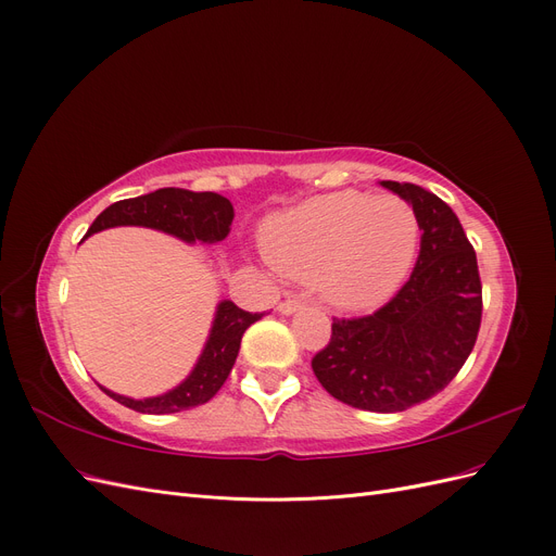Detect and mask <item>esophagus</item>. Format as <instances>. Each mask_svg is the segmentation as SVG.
I'll use <instances>...</instances> for the list:
<instances>
[{"label": "esophagus", "mask_w": 556, "mask_h": 556, "mask_svg": "<svg viewBox=\"0 0 556 556\" xmlns=\"http://www.w3.org/2000/svg\"><path fill=\"white\" fill-rule=\"evenodd\" d=\"M301 306H304V301H301L299 296H288V299L280 301V304H278V313L292 315V313H296Z\"/></svg>", "instance_id": "34e87169"}]
</instances>
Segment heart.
Masks as SVG:
<instances>
[{
	"label": "heart",
	"mask_w": 556,
	"mask_h": 556,
	"mask_svg": "<svg viewBox=\"0 0 556 556\" xmlns=\"http://www.w3.org/2000/svg\"><path fill=\"white\" fill-rule=\"evenodd\" d=\"M419 245L413 206L399 197L357 190L313 197L262 229L276 271L317 288L341 308H368L406 280Z\"/></svg>",
	"instance_id": "1"
}]
</instances>
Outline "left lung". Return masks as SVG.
I'll return each mask as SVG.
<instances>
[{
	"instance_id": "8db88e82",
	"label": "left lung",
	"mask_w": 556,
	"mask_h": 556,
	"mask_svg": "<svg viewBox=\"0 0 556 556\" xmlns=\"http://www.w3.org/2000/svg\"><path fill=\"white\" fill-rule=\"evenodd\" d=\"M380 185L417 215L422 239L415 268L374 315L333 317L331 341L313 357V371L352 408L401 413L459 374L478 339L482 285L476 250L443 199L413 182Z\"/></svg>"
}]
</instances>
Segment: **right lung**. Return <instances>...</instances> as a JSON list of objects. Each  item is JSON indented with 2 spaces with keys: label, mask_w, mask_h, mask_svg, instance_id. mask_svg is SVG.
<instances>
[{
  "label": "right lung",
  "mask_w": 556,
  "mask_h": 556,
  "mask_svg": "<svg viewBox=\"0 0 556 556\" xmlns=\"http://www.w3.org/2000/svg\"><path fill=\"white\" fill-rule=\"evenodd\" d=\"M233 220L231 201L215 192H192L182 188H162L143 197L115 201L106 211L97 215V220L88 229L86 239L97 231L111 227H148L169 233L182 243H220L227 239ZM262 319V313L241 311L233 301L223 299L215 306V317L208 331L204 350L192 366L190 376L178 382L174 390L148 396L131 399L115 394L106 387L102 390L123 406L146 413V415H166L190 410L201 403L211 401L217 390L225 384L233 362L239 357V348L245 329Z\"/></svg>",
  "instance_id": "obj_1"
}]
</instances>
